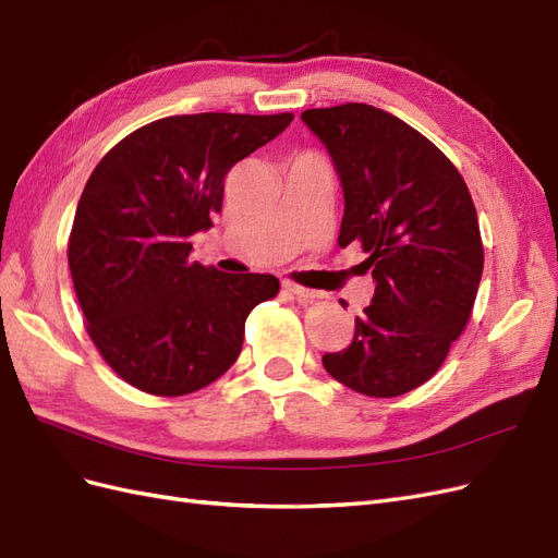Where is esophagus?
<instances>
[{"instance_id": "obj_1", "label": "esophagus", "mask_w": 558, "mask_h": 558, "mask_svg": "<svg viewBox=\"0 0 558 558\" xmlns=\"http://www.w3.org/2000/svg\"><path fill=\"white\" fill-rule=\"evenodd\" d=\"M282 288L288 290L290 294H294V296H296V302H302V304L313 302V299H318V296H320V292H316V290H308V288H302V284H294V282H284Z\"/></svg>"}]
</instances>
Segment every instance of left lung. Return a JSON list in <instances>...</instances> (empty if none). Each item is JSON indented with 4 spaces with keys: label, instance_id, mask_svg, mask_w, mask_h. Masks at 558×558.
<instances>
[{
    "label": "left lung",
    "instance_id": "left-lung-1",
    "mask_svg": "<svg viewBox=\"0 0 558 558\" xmlns=\"http://www.w3.org/2000/svg\"><path fill=\"white\" fill-rule=\"evenodd\" d=\"M302 120L344 191L339 247L359 240L375 280L351 344L323 365L359 393L403 396L438 373L474 308L483 274L474 199L448 157L387 110L344 104Z\"/></svg>",
    "mask_w": 558,
    "mask_h": 558
}]
</instances>
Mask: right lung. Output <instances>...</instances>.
Masks as SVG:
<instances>
[{"instance_id":"right-lung-1","label":"right lung","mask_w":558,"mask_h":558,"mask_svg":"<svg viewBox=\"0 0 558 558\" xmlns=\"http://www.w3.org/2000/svg\"><path fill=\"white\" fill-rule=\"evenodd\" d=\"M292 112H199L122 138L84 185L68 264L87 332L132 387L183 396L235 363L250 311L276 296L268 274L191 262V235L221 211L235 162L288 130Z\"/></svg>"}]
</instances>
